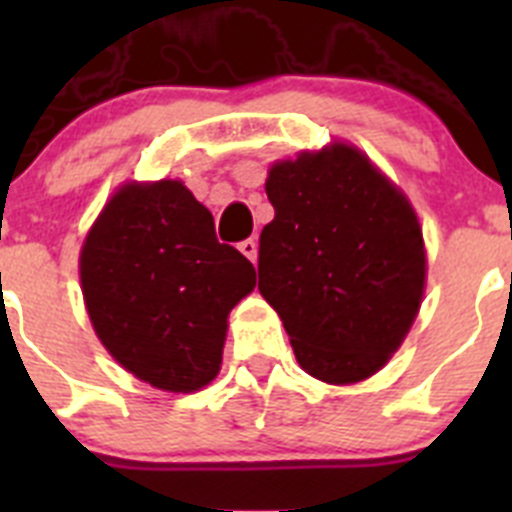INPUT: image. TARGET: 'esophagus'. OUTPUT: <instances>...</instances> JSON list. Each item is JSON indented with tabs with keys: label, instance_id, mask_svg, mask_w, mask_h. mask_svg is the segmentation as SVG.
<instances>
[{
	"label": "esophagus",
	"instance_id": "1",
	"mask_svg": "<svg viewBox=\"0 0 512 512\" xmlns=\"http://www.w3.org/2000/svg\"><path fill=\"white\" fill-rule=\"evenodd\" d=\"M238 251H241L251 264H256V259H259V243H256V238H246V241L238 243Z\"/></svg>",
	"mask_w": 512,
	"mask_h": 512
}]
</instances>
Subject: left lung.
<instances>
[{
    "label": "left lung",
    "instance_id": "obj_1",
    "mask_svg": "<svg viewBox=\"0 0 512 512\" xmlns=\"http://www.w3.org/2000/svg\"><path fill=\"white\" fill-rule=\"evenodd\" d=\"M274 220L259 241V292L300 366L328 384L379 372L420 310L425 248L408 197L354 146L302 151L269 169Z\"/></svg>",
    "mask_w": 512,
    "mask_h": 512
}]
</instances>
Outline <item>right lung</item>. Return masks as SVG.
Here are the masks:
<instances>
[{
  "mask_svg": "<svg viewBox=\"0 0 512 512\" xmlns=\"http://www.w3.org/2000/svg\"><path fill=\"white\" fill-rule=\"evenodd\" d=\"M79 274L102 346L166 392L217 377L228 312L256 287L251 261L217 241L210 210L176 179L117 189L81 246Z\"/></svg>",
  "mask_w": 512,
  "mask_h": 512,
  "instance_id": "add662e5",
  "label": "right lung"
}]
</instances>
